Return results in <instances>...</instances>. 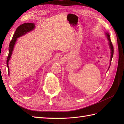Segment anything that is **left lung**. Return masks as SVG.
Wrapping results in <instances>:
<instances>
[{
	"label": "left lung",
	"instance_id": "8db88e82",
	"mask_svg": "<svg viewBox=\"0 0 124 124\" xmlns=\"http://www.w3.org/2000/svg\"><path fill=\"white\" fill-rule=\"evenodd\" d=\"M106 36L107 37L108 40H109V45L110 49H111V57H110V64H111V60H112V57H113V55H114V47H113L111 41V39H110L109 34L108 33V32H106ZM110 66H109V68H110Z\"/></svg>",
	"mask_w": 124,
	"mask_h": 124
}]
</instances>
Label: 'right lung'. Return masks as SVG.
I'll list each match as a JSON object with an SVG mask.
<instances>
[{
    "label": "right lung",
    "mask_w": 124,
    "mask_h": 124,
    "mask_svg": "<svg viewBox=\"0 0 124 124\" xmlns=\"http://www.w3.org/2000/svg\"><path fill=\"white\" fill-rule=\"evenodd\" d=\"M35 28V24L33 23H25L23 24L20 25L19 27H18L16 30L14 34V35L13 36L12 39L10 41L9 45V53L8 55L7 58V66L8 69V74H9V67H8V62L9 61L10 59V57L12 56V53L13 49H14V47L15 45V44L16 41L17 40V39L23 36L25 34L27 33V32H30V31L33 30Z\"/></svg>",
    "instance_id": "right-lung-1"
}]
</instances>
